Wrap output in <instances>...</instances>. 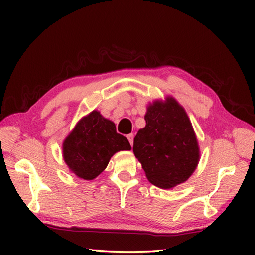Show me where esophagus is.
I'll use <instances>...</instances> for the list:
<instances>
[{
  "mask_svg": "<svg viewBox=\"0 0 255 255\" xmlns=\"http://www.w3.org/2000/svg\"><path fill=\"white\" fill-rule=\"evenodd\" d=\"M127 139L129 140V143H130V144L132 145V144H133V134H132V133L128 134V136H127Z\"/></svg>",
  "mask_w": 255,
  "mask_h": 255,
  "instance_id": "esophagus-1",
  "label": "esophagus"
}]
</instances>
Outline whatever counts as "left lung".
<instances>
[{
	"mask_svg": "<svg viewBox=\"0 0 255 255\" xmlns=\"http://www.w3.org/2000/svg\"><path fill=\"white\" fill-rule=\"evenodd\" d=\"M144 121L132 149L148 180L161 188L185 182L196 169L199 149L184 108L172 97L166 103L154 102Z\"/></svg>",
	"mask_w": 255,
	"mask_h": 255,
	"instance_id": "1",
	"label": "left lung"
}]
</instances>
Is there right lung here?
<instances>
[{"instance_id": "add662e5", "label": "right lung", "mask_w": 255, "mask_h": 255, "mask_svg": "<svg viewBox=\"0 0 255 255\" xmlns=\"http://www.w3.org/2000/svg\"><path fill=\"white\" fill-rule=\"evenodd\" d=\"M115 124L93 111L81 119L63 142V158L69 169L83 180H93L105 170L114 153L130 150Z\"/></svg>"}]
</instances>
